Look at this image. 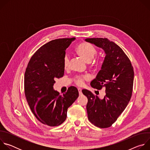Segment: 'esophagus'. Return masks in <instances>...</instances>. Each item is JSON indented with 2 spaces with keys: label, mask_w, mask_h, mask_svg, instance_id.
<instances>
[{
  "label": "esophagus",
  "mask_w": 150,
  "mask_h": 150,
  "mask_svg": "<svg viewBox=\"0 0 150 150\" xmlns=\"http://www.w3.org/2000/svg\"><path fill=\"white\" fill-rule=\"evenodd\" d=\"M78 92H79V95L82 94V89L80 88H78Z\"/></svg>",
  "instance_id": "34e87169"
}]
</instances>
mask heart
I'll return each mask as SVG.
<instances>
[{"label": "heart", "mask_w": 150, "mask_h": 150, "mask_svg": "<svg viewBox=\"0 0 150 150\" xmlns=\"http://www.w3.org/2000/svg\"><path fill=\"white\" fill-rule=\"evenodd\" d=\"M76 53L82 57L87 62H91L95 56L97 54V52L96 49L91 45L87 42H82L79 44L75 49ZM69 57L68 54H65L63 59V67L67 69L69 66ZM89 78L88 75H76L74 77V81L78 85H82L85 80L88 79Z\"/></svg>", "instance_id": "b5f03b06"}]
</instances>
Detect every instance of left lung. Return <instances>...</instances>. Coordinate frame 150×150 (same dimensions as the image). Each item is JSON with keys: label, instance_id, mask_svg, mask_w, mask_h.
I'll return each mask as SVG.
<instances>
[{"label": "left lung", "instance_id": "obj_1", "mask_svg": "<svg viewBox=\"0 0 150 150\" xmlns=\"http://www.w3.org/2000/svg\"><path fill=\"white\" fill-rule=\"evenodd\" d=\"M101 48L105 56L101 70L90 84L97 90L105 89L103 99L83 89L88 98L87 111L90 122L100 128L114 123L129 103L132 93L134 72L131 62L123 50L107 38L85 40Z\"/></svg>", "mask_w": 150, "mask_h": 150}]
</instances>
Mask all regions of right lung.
Listing matches in <instances>:
<instances>
[{
  "instance_id": "right-lung-1",
  "label": "right lung",
  "mask_w": 150,
  "mask_h": 150,
  "mask_svg": "<svg viewBox=\"0 0 150 150\" xmlns=\"http://www.w3.org/2000/svg\"><path fill=\"white\" fill-rule=\"evenodd\" d=\"M75 40H52L38 49L31 57L24 76V90L30 108L40 122L57 126L67 119V110L79 96L75 87L71 86L60 95L53 90L54 79L64 75L63 59L65 50Z\"/></svg>"
}]
</instances>
